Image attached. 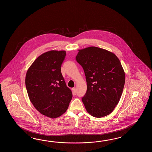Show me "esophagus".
<instances>
[{
    "mask_svg": "<svg viewBox=\"0 0 152 152\" xmlns=\"http://www.w3.org/2000/svg\"><path fill=\"white\" fill-rule=\"evenodd\" d=\"M72 92H73V95H75V94H76V88L75 87L72 88Z\"/></svg>",
    "mask_w": 152,
    "mask_h": 152,
    "instance_id": "esophagus-1",
    "label": "esophagus"
}]
</instances>
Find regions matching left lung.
I'll return each mask as SVG.
<instances>
[{
  "label": "left lung",
  "instance_id": "left-lung-1",
  "mask_svg": "<svg viewBox=\"0 0 152 152\" xmlns=\"http://www.w3.org/2000/svg\"><path fill=\"white\" fill-rule=\"evenodd\" d=\"M78 51L76 60L84 69L87 82L83 103L92 116H107L118 103L125 84L120 60L113 53L96 47Z\"/></svg>",
  "mask_w": 152,
  "mask_h": 152
}]
</instances>
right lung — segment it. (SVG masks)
I'll return each mask as SVG.
<instances>
[{"instance_id": "1", "label": "right lung", "mask_w": 152, "mask_h": 152, "mask_svg": "<svg viewBox=\"0 0 152 152\" xmlns=\"http://www.w3.org/2000/svg\"><path fill=\"white\" fill-rule=\"evenodd\" d=\"M65 50H50L39 55L28 68L26 85L30 102L40 113L55 118L67 110L72 98L61 72Z\"/></svg>"}]
</instances>
